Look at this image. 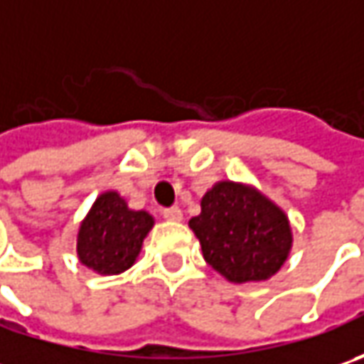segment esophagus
Returning <instances> with one entry per match:
<instances>
[{
    "label": "esophagus",
    "mask_w": 364,
    "mask_h": 364,
    "mask_svg": "<svg viewBox=\"0 0 364 364\" xmlns=\"http://www.w3.org/2000/svg\"><path fill=\"white\" fill-rule=\"evenodd\" d=\"M161 215H164V218H166V220H176V223H178V220H182V210H180L178 206L164 208V210H161Z\"/></svg>",
    "instance_id": "34e87169"
}]
</instances>
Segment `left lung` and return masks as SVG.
Returning <instances> with one entry per match:
<instances>
[{"instance_id":"obj_1","label":"left lung","mask_w":364,"mask_h":364,"mask_svg":"<svg viewBox=\"0 0 364 364\" xmlns=\"http://www.w3.org/2000/svg\"><path fill=\"white\" fill-rule=\"evenodd\" d=\"M190 218L206 263L229 282H261L279 272L291 249V229L282 208L261 192L218 182Z\"/></svg>"}]
</instances>
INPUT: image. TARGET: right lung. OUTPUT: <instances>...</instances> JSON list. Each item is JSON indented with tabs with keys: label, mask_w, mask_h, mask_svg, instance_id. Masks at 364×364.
<instances>
[{
	"label": "right lung",
	"mask_w": 364,
	"mask_h": 364,
	"mask_svg": "<svg viewBox=\"0 0 364 364\" xmlns=\"http://www.w3.org/2000/svg\"><path fill=\"white\" fill-rule=\"evenodd\" d=\"M154 218L146 210H132L117 192L101 194L80 223L77 253L82 265L103 275L129 269Z\"/></svg>",
	"instance_id": "right-lung-1"
}]
</instances>
